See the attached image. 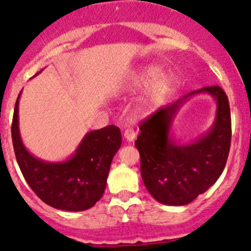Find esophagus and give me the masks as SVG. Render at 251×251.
<instances>
[{
	"label": "esophagus",
	"instance_id": "obj_1",
	"mask_svg": "<svg viewBox=\"0 0 251 251\" xmlns=\"http://www.w3.org/2000/svg\"><path fill=\"white\" fill-rule=\"evenodd\" d=\"M135 136H136V134H135V131L133 130L131 128H126L125 130V139L128 141V142H133Z\"/></svg>",
	"mask_w": 251,
	"mask_h": 251
}]
</instances>
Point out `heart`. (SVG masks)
<instances>
[{
    "instance_id": "obj_1",
    "label": "heart",
    "mask_w": 251,
    "mask_h": 251,
    "mask_svg": "<svg viewBox=\"0 0 251 251\" xmlns=\"http://www.w3.org/2000/svg\"><path fill=\"white\" fill-rule=\"evenodd\" d=\"M151 84L153 85L146 92L136 108V114L139 116L151 114L161 105L170 90L171 79L166 75H160L159 67L148 66L142 70L137 78H135L131 84V89L135 91H140V90L148 88Z\"/></svg>"
}]
</instances>
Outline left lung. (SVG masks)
<instances>
[{
  "instance_id": "8db88e82",
  "label": "left lung",
  "mask_w": 251,
  "mask_h": 251,
  "mask_svg": "<svg viewBox=\"0 0 251 251\" xmlns=\"http://www.w3.org/2000/svg\"><path fill=\"white\" fill-rule=\"evenodd\" d=\"M207 93L215 98L217 110L210 130L187 145L170 135L171 122L190 97ZM135 141L141 156V176L154 199L165 205L190 204L221 176L231 143L229 100L221 86H205L154 112L140 126Z\"/></svg>"
}]
</instances>
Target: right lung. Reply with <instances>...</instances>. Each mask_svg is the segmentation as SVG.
<instances>
[{
	"mask_svg": "<svg viewBox=\"0 0 251 251\" xmlns=\"http://www.w3.org/2000/svg\"><path fill=\"white\" fill-rule=\"evenodd\" d=\"M20 96L21 92L14 109L12 139L16 161L27 184L42 201L54 209L84 211L92 207L102 198L111 161L122 143L120 128L108 126L90 131L67 160L45 161L30 154L21 140Z\"/></svg>",
	"mask_w": 251,
	"mask_h": 251,
	"instance_id": "right-lung-1",
	"label": "right lung"
}]
</instances>
